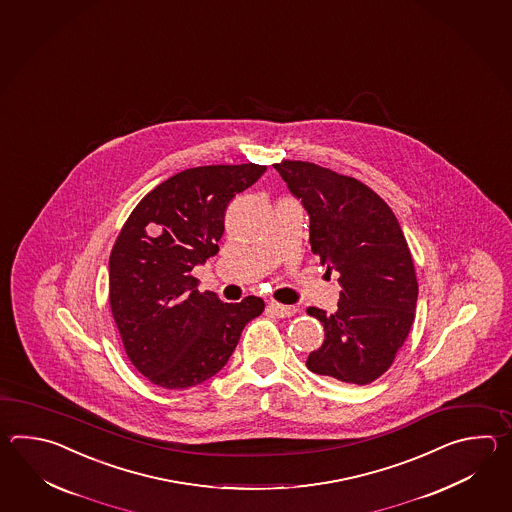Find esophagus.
Wrapping results in <instances>:
<instances>
[{
    "label": "esophagus",
    "instance_id": "34e87169",
    "mask_svg": "<svg viewBox=\"0 0 512 512\" xmlns=\"http://www.w3.org/2000/svg\"><path fill=\"white\" fill-rule=\"evenodd\" d=\"M269 309H271L272 315L278 316V318H289V316H293L298 311L294 305H283L278 304V302H271Z\"/></svg>",
    "mask_w": 512,
    "mask_h": 512
}]
</instances>
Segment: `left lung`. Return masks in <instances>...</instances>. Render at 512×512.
I'll list each match as a JSON object with an SVG mask.
<instances>
[{
    "mask_svg": "<svg viewBox=\"0 0 512 512\" xmlns=\"http://www.w3.org/2000/svg\"><path fill=\"white\" fill-rule=\"evenodd\" d=\"M274 168L309 214L311 252L342 285L333 315L307 307L326 338L305 364L337 381H377L414 324L419 285L403 230L386 201L355 177L307 161Z\"/></svg>",
    "mask_w": 512,
    "mask_h": 512,
    "instance_id": "8db88e82",
    "label": "left lung"
}]
</instances>
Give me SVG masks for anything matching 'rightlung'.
<instances>
[{"label": "right lung", "instance_id": "obj_1", "mask_svg": "<svg viewBox=\"0 0 512 512\" xmlns=\"http://www.w3.org/2000/svg\"><path fill=\"white\" fill-rule=\"evenodd\" d=\"M267 166L210 164L172 175L142 197L109 254V309L131 364L166 390L216 375L241 331L265 309L258 296L225 304L197 291L190 271L219 251L232 197Z\"/></svg>", "mask_w": 512, "mask_h": 512}]
</instances>
